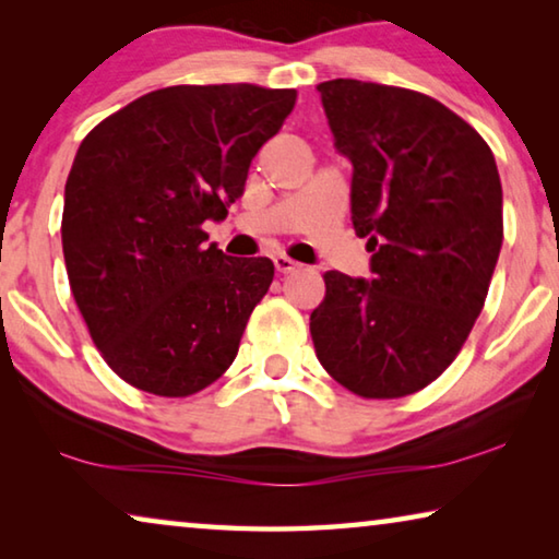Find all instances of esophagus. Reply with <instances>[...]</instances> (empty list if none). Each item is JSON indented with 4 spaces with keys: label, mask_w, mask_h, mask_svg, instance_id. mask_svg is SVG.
Instances as JSON below:
<instances>
[{
    "label": "esophagus",
    "mask_w": 559,
    "mask_h": 559,
    "mask_svg": "<svg viewBox=\"0 0 559 559\" xmlns=\"http://www.w3.org/2000/svg\"><path fill=\"white\" fill-rule=\"evenodd\" d=\"M273 266H276L278 273H293L298 269V263L288 257H283V253H278V257H273Z\"/></svg>",
    "instance_id": "esophagus-1"
}]
</instances>
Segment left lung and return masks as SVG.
I'll return each instance as SVG.
<instances>
[{
	"mask_svg": "<svg viewBox=\"0 0 559 559\" xmlns=\"http://www.w3.org/2000/svg\"><path fill=\"white\" fill-rule=\"evenodd\" d=\"M353 163V226L372 281L328 271L310 313L328 374L365 400L424 390L484 310L503 243V189L484 138L419 91L335 79L318 86Z\"/></svg>",
	"mask_w": 559,
	"mask_h": 559,
	"instance_id": "obj_1",
	"label": "left lung"
}]
</instances>
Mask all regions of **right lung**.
I'll return each instance as SVG.
<instances>
[{
  "instance_id": "add662e5",
  "label": "right lung",
  "mask_w": 559,
  "mask_h": 559,
  "mask_svg": "<svg viewBox=\"0 0 559 559\" xmlns=\"http://www.w3.org/2000/svg\"><path fill=\"white\" fill-rule=\"evenodd\" d=\"M298 93L251 83L169 86L98 122L66 179L61 243L71 293L120 380L189 396L229 370L273 281L271 259L206 246L243 194L251 159Z\"/></svg>"
}]
</instances>
